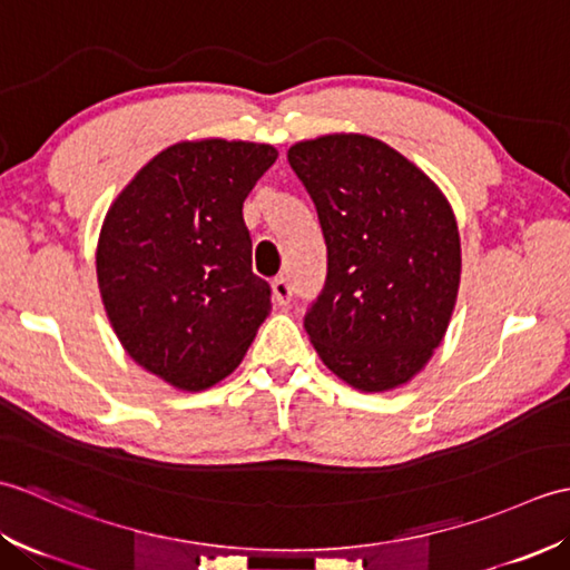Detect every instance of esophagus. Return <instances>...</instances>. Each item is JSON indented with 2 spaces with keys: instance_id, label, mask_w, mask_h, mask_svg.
Wrapping results in <instances>:
<instances>
[{
  "instance_id": "obj_1",
  "label": "esophagus",
  "mask_w": 570,
  "mask_h": 570,
  "mask_svg": "<svg viewBox=\"0 0 570 570\" xmlns=\"http://www.w3.org/2000/svg\"><path fill=\"white\" fill-rule=\"evenodd\" d=\"M272 294L276 298L278 306H288V301H292V286H288V282L284 276H276L272 282Z\"/></svg>"
}]
</instances>
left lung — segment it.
<instances>
[{"instance_id": "left-lung-1", "label": "left lung", "mask_w": 570, "mask_h": 570, "mask_svg": "<svg viewBox=\"0 0 570 570\" xmlns=\"http://www.w3.org/2000/svg\"><path fill=\"white\" fill-rule=\"evenodd\" d=\"M288 164L316 203L328 278L306 313L323 365L360 392H390L429 365L460 286V235L443 190L367 135L296 141Z\"/></svg>"}]
</instances>
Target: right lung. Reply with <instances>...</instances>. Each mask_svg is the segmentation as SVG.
<instances>
[{
  "label": "right lung",
  "instance_id": "add662e5",
  "mask_svg": "<svg viewBox=\"0 0 570 570\" xmlns=\"http://www.w3.org/2000/svg\"><path fill=\"white\" fill-rule=\"evenodd\" d=\"M276 156L272 144L178 141L105 215L95 264L107 318L125 353L176 390L235 372L269 316L242 203Z\"/></svg>",
  "mask_w": 570,
  "mask_h": 570
}]
</instances>
